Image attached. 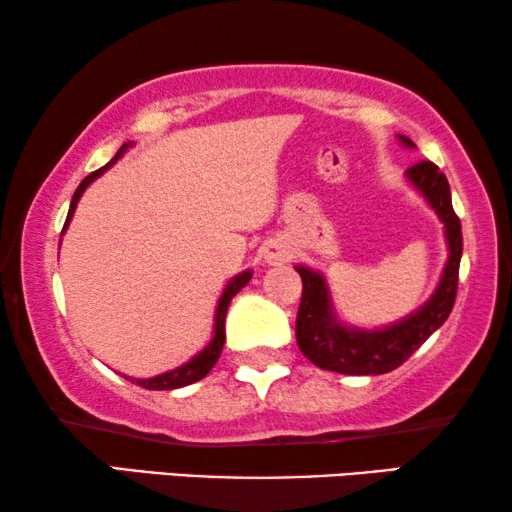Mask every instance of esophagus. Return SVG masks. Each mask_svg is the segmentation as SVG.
Here are the masks:
<instances>
[{
  "instance_id": "1",
  "label": "esophagus",
  "mask_w": 512,
  "mask_h": 512,
  "mask_svg": "<svg viewBox=\"0 0 512 512\" xmlns=\"http://www.w3.org/2000/svg\"><path fill=\"white\" fill-rule=\"evenodd\" d=\"M291 256L293 254H291L289 244H284V242H279V240H272V242H268L263 247V258H265V263H270V265L286 263Z\"/></svg>"
}]
</instances>
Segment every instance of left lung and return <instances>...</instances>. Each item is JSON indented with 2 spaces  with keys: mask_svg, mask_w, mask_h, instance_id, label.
<instances>
[{
  "mask_svg": "<svg viewBox=\"0 0 512 512\" xmlns=\"http://www.w3.org/2000/svg\"><path fill=\"white\" fill-rule=\"evenodd\" d=\"M405 146H415L408 137H398ZM405 177L419 193L424 195L433 212L445 226L447 263L443 277L433 291V296L408 317L396 324L366 331L342 324L333 310L331 293L321 272L296 265L303 279V298H300L296 317V340L300 352L314 366L333 370L342 375H382L389 373L410 359L419 347L429 340L450 317L459 284V263L464 240H461L459 216L452 209V195L447 177L431 160L412 165Z\"/></svg>",
  "mask_w": 512,
  "mask_h": 512,
  "instance_id": "left-lung-1",
  "label": "left lung"
}]
</instances>
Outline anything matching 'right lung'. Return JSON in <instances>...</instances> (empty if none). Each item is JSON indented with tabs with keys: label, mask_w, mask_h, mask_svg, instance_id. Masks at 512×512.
I'll return each instance as SVG.
<instances>
[{
	"label": "right lung",
	"mask_w": 512,
	"mask_h": 512,
	"mask_svg": "<svg viewBox=\"0 0 512 512\" xmlns=\"http://www.w3.org/2000/svg\"><path fill=\"white\" fill-rule=\"evenodd\" d=\"M125 149H128V144H123L121 149H118L116 156L111 158L107 165L100 167V170L90 172L88 177L81 181L79 188H76L74 198H72V205H69L67 221H65V228H62V233H65L67 226H69V221H72L74 209H76V202L81 200L83 191H86V188H88L90 184H93V181H95L97 177H102V174L107 172L109 167L114 165L116 160L123 156ZM251 275H254V272H251V270H244V272H240V275H237V277L230 279L226 289H223L221 298H219V305H216V314H214V338L209 340V345H207L205 349H202L200 354H195L191 361H186V363H184V366H179V368H174V370H167V373H160V375H156V377H146V380H137V377H128V380H130L132 384H139V387H144V389H153V391L179 389V387H186V384H193V382L202 380V377H205V375L209 373V370L214 368V363L219 361L221 349H223V342H226V312H228L230 300L235 298V293H240V291H242V286H247V282L251 279Z\"/></svg>",
	"instance_id": "1"
}]
</instances>
